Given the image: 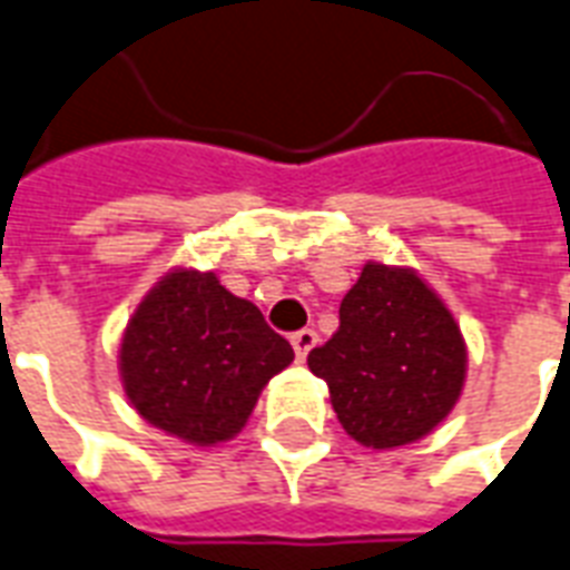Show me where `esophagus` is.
I'll use <instances>...</instances> for the list:
<instances>
[{
	"mask_svg": "<svg viewBox=\"0 0 570 570\" xmlns=\"http://www.w3.org/2000/svg\"><path fill=\"white\" fill-rule=\"evenodd\" d=\"M291 345H294V354H297V360L303 363L308 356V351L317 345V333L315 330H297V333L291 335Z\"/></svg>",
	"mask_w": 570,
	"mask_h": 570,
	"instance_id": "obj_1",
	"label": "esophagus"
}]
</instances>
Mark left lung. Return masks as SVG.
<instances>
[{
  "label": "left lung",
  "instance_id": "left-lung-1",
  "mask_svg": "<svg viewBox=\"0 0 570 570\" xmlns=\"http://www.w3.org/2000/svg\"><path fill=\"white\" fill-rule=\"evenodd\" d=\"M308 368L326 381L335 416L356 443L395 449L452 413L464 390L466 345L416 271L368 262Z\"/></svg>",
  "mask_w": 570,
  "mask_h": 570
}]
</instances>
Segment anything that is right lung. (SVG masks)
Segmentation results:
<instances>
[{
    "mask_svg": "<svg viewBox=\"0 0 570 570\" xmlns=\"http://www.w3.org/2000/svg\"><path fill=\"white\" fill-rule=\"evenodd\" d=\"M294 351L255 303L235 297L214 273H166L136 306L118 351L136 413L193 445L240 434L273 374Z\"/></svg>",
    "mask_w": 570,
    "mask_h": 570,
    "instance_id": "1",
    "label": "right lung"
}]
</instances>
